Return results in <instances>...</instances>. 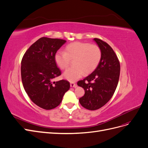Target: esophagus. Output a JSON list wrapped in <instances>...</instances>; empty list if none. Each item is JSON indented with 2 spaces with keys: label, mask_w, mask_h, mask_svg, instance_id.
I'll list each match as a JSON object with an SVG mask.
<instances>
[{
  "label": "esophagus",
  "mask_w": 148,
  "mask_h": 148,
  "mask_svg": "<svg viewBox=\"0 0 148 148\" xmlns=\"http://www.w3.org/2000/svg\"><path fill=\"white\" fill-rule=\"evenodd\" d=\"M70 86L72 87V88H77V84H75V83H73V82L70 83Z\"/></svg>",
  "instance_id": "esophagus-1"
}]
</instances>
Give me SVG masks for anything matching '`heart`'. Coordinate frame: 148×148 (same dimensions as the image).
Segmentation results:
<instances>
[{
  "mask_svg": "<svg viewBox=\"0 0 148 148\" xmlns=\"http://www.w3.org/2000/svg\"><path fill=\"white\" fill-rule=\"evenodd\" d=\"M102 57L101 49L96 44L84 42H74L65 47V52L59 51L54 56L57 65L62 70L66 69L73 60V66L67 69L64 77L75 82L83 75L91 73L99 65Z\"/></svg>",
  "mask_w": 148,
  "mask_h": 148,
  "instance_id": "b5f03b06",
  "label": "heart"
}]
</instances>
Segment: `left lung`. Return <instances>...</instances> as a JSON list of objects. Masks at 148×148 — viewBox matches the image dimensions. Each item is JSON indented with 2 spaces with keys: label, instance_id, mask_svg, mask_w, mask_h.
<instances>
[{
  "label": "left lung",
  "instance_id": "left-lung-1",
  "mask_svg": "<svg viewBox=\"0 0 148 148\" xmlns=\"http://www.w3.org/2000/svg\"><path fill=\"white\" fill-rule=\"evenodd\" d=\"M101 49L102 57L96 69L77 84L84 89V95L79 101L85 109L95 110L100 109L114 95L120 77V66L117 55L108 44L95 38Z\"/></svg>",
  "mask_w": 148,
  "mask_h": 148
}]
</instances>
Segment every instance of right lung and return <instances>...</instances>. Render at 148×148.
Here are the masks:
<instances>
[{"instance_id": "1", "label": "right lung", "mask_w": 148, "mask_h": 148, "mask_svg": "<svg viewBox=\"0 0 148 148\" xmlns=\"http://www.w3.org/2000/svg\"><path fill=\"white\" fill-rule=\"evenodd\" d=\"M65 40L42 37L26 51L21 60V75L23 87L36 105L46 110L56 108L70 89L65 79L52 82L61 75L54 59Z\"/></svg>"}]
</instances>
